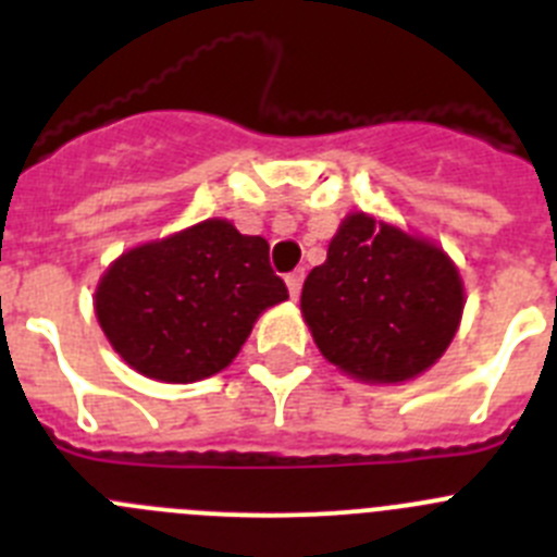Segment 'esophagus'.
Listing matches in <instances>:
<instances>
[{
    "label": "esophagus",
    "mask_w": 557,
    "mask_h": 557,
    "mask_svg": "<svg viewBox=\"0 0 557 557\" xmlns=\"http://www.w3.org/2000/svg\"><path fill=\"white\" fill-rule=\"evenodd\" d=\"M301 284H304V270H295V273L287 275V289H289V298L298 301V295H301Z\"/></svg>",
    "instance_id": "esophagus-1"
}]
</instances>
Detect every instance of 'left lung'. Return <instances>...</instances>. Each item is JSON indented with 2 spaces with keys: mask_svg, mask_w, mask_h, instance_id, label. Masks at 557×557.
Instances as JSON below:
<instances>
[{
  "mask_svg": "<svg viewBox=\"0 0 557 557\" xmlns=\"http://www.w3.org/2000/svg\"><path fill=\"white\" fill-rule=\"evenodd\" d=\"M462 307L460 270L441 245L366 211L346 214L301 293L314 346L368 385L430 371L455 339Z\"/></svg>",
  "mask_w": 557,
  "mask_h": 557,
  "instance_id": "left-lung-1",
  "label": "left lung"
}]
</instances>
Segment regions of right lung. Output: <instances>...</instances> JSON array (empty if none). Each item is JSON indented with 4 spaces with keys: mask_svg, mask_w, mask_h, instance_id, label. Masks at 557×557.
<instances>
[{
    "mask_svg": "<svg viewBox=\"0 0 557 557\" xmlns=\"http://www.w3.org/2000/svg\"><path fill=\"white\" fill-rule=\"evenodd\" d=\"M270 245L211 218L108 264L95 314L113 351L156 382L189 385L234 362L264 309L287 301Z\"/></svg>",
    "mask_w": 557,
    "mask_h": 557,
    "instance_id": "obj_1",
    "label": "right lung"
}]
</instances>
